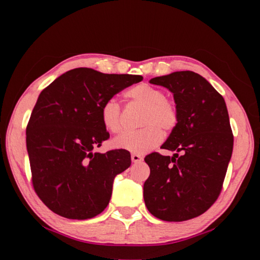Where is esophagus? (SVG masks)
Wrapping results in <instances>:
<instances>
[{
	"mask_svg": "<svg viewBox=\"0 0 260 260\" xmlns=\"http://www.w3.org/2000/svg\"><path fill=\"white\" fill-rule=\"evenodd\" d=\"M131 158H132V161H133V162H140V161H142V160H143L142 156L138 155V153H132Z\"/></svg>",
	"mask_w": 260,
	"mask_h": 260,
	"instance_id": "obj_1",
	"label": "esophagus"
}]
</instances>
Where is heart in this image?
I'll return each mask as SVG.
<instances>
[{
	"label": "heart",
	"instance_id": "obj_1",
	"mask_svg": "<svg viewBox=\"0 0 260 260\" xmlns=\"http://www.w3.org/2000/svg\"><path fill=\"white\" fill-rule=\"evenodd\" d=\"M127 98L143 105L141 125L143 128L127 131L114 139V146L134 153H144L159 144L164 135L162 131H172L178 124V110L170 101L165 100L164 91L148 83H141L127 91ZM101 120L111 133L121 131V109L117 100L109 99L101 108Z\"/></svg>",
	"mask_w": 260,
	"mask_h": 260
}]
</instances>
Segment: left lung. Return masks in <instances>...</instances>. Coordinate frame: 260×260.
<instances>
[{
	"label": "left lung",
	"mask_w": 260,
	"mask_h": 260,
	"mask_svg": "<svg viewBox=\"0 0 260 260\" xmlns=\"http://www.w3.org/2000/svg\"><path fill=\"white\" fill-rule=\"evenodd\" d=\"M150 83L173 93L179 120L162 149L144 160L150 175L144 182L147 209L164 221H184L203 214L220 195L233 152L225 100L211 83L192 71L152 78Z\"/></svg>",
	"instance_id": "obj_1"
}]
</instances>
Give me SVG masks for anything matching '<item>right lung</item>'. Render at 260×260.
Returning a JSON list of instances; mask_svg holds the SVG:
<instances>
[{
	"label": "right lung",
	"instance_id": "right-lung-1",
	"mask_svg": "<svg viewBox=\"0 0 260 260\" xmlns=\"http://www.w3.org/2000/svg\"><path fill=\"white\" fill-rule=\"evenodd\" d=\"M143 77L70 70L39 95L26 127V147L37 195L52 212L85 220L107 208L117 174L131 153L94 152L110 138L101 120L103 103Z\"/></svg>",
	"mask_w": 260,
	"mask_h": 260
}]
</instances>
